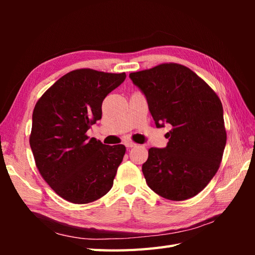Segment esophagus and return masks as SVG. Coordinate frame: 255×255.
Segmentation results:
<instances>
[{"mask_svg": "<svg viewBox=\"0 0 255 255\" xmlns=\"http://www.w3.org/2000/svg\"><path fill=\"white\" fill-rule=\"evenodd\" d=\"M125 145H126L127 148H133V147H136L137 144L132 142V141H126V142H125Z\"/></svg>", "mask_w": 255, "mask_h": 255, "instance_id": "obj_1", "label": "esophagus"}]
</instances>
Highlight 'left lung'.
<instances>
[{
    "instance_id": "left-lung-1",
    "label": "left lung",
    "mask_w": 255,
    "mask_h": 255,
    "mask_svg": "<svg viewBox=\"0 0 255 255\" xmlns=\"http://www.w3.org/2000/svg\"><path fill=\"white\" fill-rule=\"evenodd\" d=\"M142 92L155 126H172L165 148H150L142 173L160 196L185 200L202 192L218 171L227 134L223 104L196 73L163 63L129 74Z\"/></svg>"
}]
</instances>
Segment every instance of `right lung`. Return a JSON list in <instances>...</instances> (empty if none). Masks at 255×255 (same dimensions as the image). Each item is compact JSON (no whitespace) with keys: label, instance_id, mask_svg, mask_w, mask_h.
Instances as JSON below:
<instances>
[{"label":"right lung","instance_id":"add662e5","mask_svg":"<svg viewBox=\"0 0 255 255\" xmlns=\"http://www.w3.org/2000/svg\"><path fill=\"white\" fill-rule=\"evenodd\" d=\"M126 74L92 69L63 75L36 103L29 138L37 169L53 191L88 204L113 186L126 148L106 145L86 131L102 118V103Z\"/></svg>","mask_w":255,"mask_h":255}]
</instances>
